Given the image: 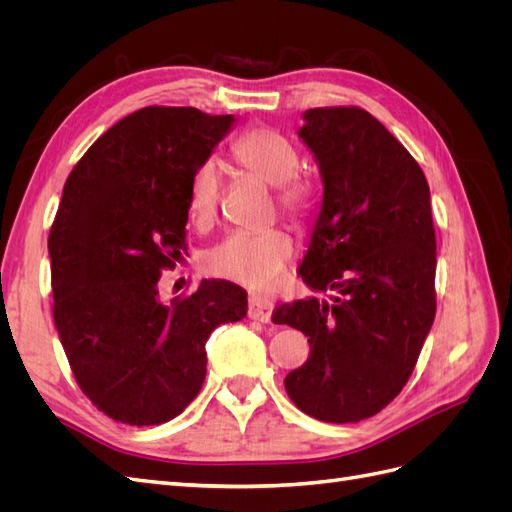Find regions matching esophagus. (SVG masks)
<instances>
[{
  "label": "esophagus",
  "mask_w": 512,
  "mask_h": 512,
  "mask_svg": "<svg viewBox=\"0 0 512 512\" xmlns=\"http://www.w3.org/2000/svg\"><path fill=\"white\" fill-rule=\"evenodd\" d=\"M247 314H250L252 320L258 322H271L273 316V301L267 297H258V294H252L250 305H247Z\"/></svg>",
  "instance_id": "obj_1"
}]
</instances>
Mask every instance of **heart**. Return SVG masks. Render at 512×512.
Listing matches in <instances>:
<instances>
[{"mask_svg":"<svg viewBox=\"0 0 512 512\" xmlns=\"http://www.w3.org/2000/svg\"><path fill=\"white\" fill-rule=\"evenodd\" d=\"M232 156L250 173L277 188V203L290 218H303L309 207V194L305 183L294 177L299 156L282 134L267 128L247 130L232 143ZM220 183L222 166L215 158H207L194 168L188 183V213L192 222L207 224L213 218ZM292 254V239L282 228L260 232L237 230L205 252L203 265L209 273L224 280L265 288L277 280Z\"/></svg>","mask_w":512,"mask_h":512,"instance_id":"b5f03b06","label":"heart"}]
</instances>
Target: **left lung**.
<instances>
[{
  "instance_id": "8db88e82",
  "label": "left lung",
  "mask_w": 512,
  "mask_h": 512,
  "mask_svg": "<svg viewBox=\"0 0 512 512\" xmlns=\"http://www.w3.org/2000/svg\"><path fill=\"white\" fill-rule=\"evenodd\" d=\"M299 138L314 153L322 203L299 265L309 290L273 312L309 337L284 378L301 412L359 423L404 389L436 316V232L421 166L356 106L309 108Z\"/></svg>"
}]
</instances>
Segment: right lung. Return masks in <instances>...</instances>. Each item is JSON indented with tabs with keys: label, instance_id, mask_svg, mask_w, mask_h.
Segmentation results:
<instances>
[{
	"label": "right lung",
	"instance_id": "add662e5",
	"mask_svg": "<svg viewBox=\"0 0 512 512\" xmlns=\"http://www.w3.org/2000/svg\"><path fill=\"white\" fill-rule=\"evenodd\" d=\"M235 117L147 106L72 168L49 235L53 318L81 391L113 421L181 414L207 376L205 344L247 314V292L203 280L185 299L158 282L185 250L188 183Z\"/></svg>",
	"mask_w": 512,
	"mask_h": 512
}]
</instances>
